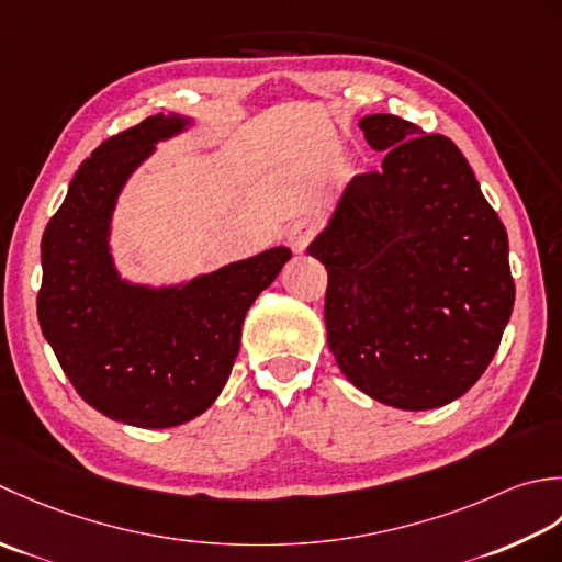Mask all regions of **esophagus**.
<instances>
[{"label": "esophagus", "mask_w": 562, "mask_h": 562, "mask_svg": "<svg viewBox=\"0 0 562 562\" xmlns=\"http://www.w3.org/2000/svg\"><path fill=\"white\" fill-rule=\"evenodd\" d=\"M315 235V223L307 221V217H303V221H295L289 225V231H285V243L291 245L293 251H305V247L311 245V239Z\"/></svg>", "instance_id": "1"}]
</instances>
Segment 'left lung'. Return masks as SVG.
<instances>
[{
  "mask_svg": "<svg viewBox=\"0 0 562 562\" xmlns=\"http://www.w3.org/2000/svg\"><path fill=\"white\" fill-rule=\"evenodd\" d=\"M359 128L383 169L349 181L307 247L327 269V345L378 403L449 405L485 373L512 317L507 231L449 137L393 113Z\"/></svg>",
  "mask_w": 562,
  "mask_h": 562,
  "instance_id": "8db88e82",
  "label": "left lung"
}]
</instances>
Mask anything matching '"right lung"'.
Instances as JSON below:
<instances>
[{
  "label": "right lung",
  "instance_id": "right-lung-1",
  "mask_svg": "<svg viewBox=\"0 0 562 562\" xmlns=\"http://www.w3.org/2000/svg\"><path fill=\"white\" fill-rule=\"evenodd\" d=\"M193 119L157 113L79 165L41 239L38 323L87 405L113 422L167 429L203 415L231 378L245 315L291 259L271 247L171 285L133 283L111 255L125 181Z\"/></svg>",
  "mask_w": 562,
  "mask_h": 562
}]
</instances>
